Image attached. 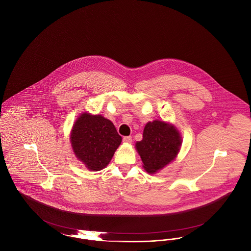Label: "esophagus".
Returning <instances> with one entry per match:
<instances>
[{
  "label": "esophagus",
  "instance_id": "34e87169",
  "mask_svg": "<svg viewBox=\"0 0 251 251\" xmlns=\"http://www.w3.org/2000/svg\"><path fill=\"white\" fill-rule=\"evenodd\" d=\"M123 141L125 143H131L132 138H131V136H125V137H123Z\"/></svg>",
  "mask_w": 251,
  "mask_h": 251
}]
</instances>
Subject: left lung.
<instances>
[{"label": "left lung", "mask_w": 251, "mask_h": 251, "mask_svg": "<svg viewBox=\"0 0 251 251\" xmlns=\"http://www.w3.org/2000/svg\"><path fill=\"white\" fill-rule=\"evenodd\" d=\"M180 143L181 138L175 127L164 121L154 120L147 123L143 139L135 147L146 171L154 173L176 158Z\"/></svg>", "instance_id": "obj_1"}]
</instances>
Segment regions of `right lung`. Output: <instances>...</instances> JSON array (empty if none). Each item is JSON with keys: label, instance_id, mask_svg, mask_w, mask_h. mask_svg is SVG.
I'll return each mask as SVG.
<instances>
[{"label": "right lung", "instance_id": "right-lung-1", "mask_svg": "<svg viewBox=\"0 0 251 251\" xmlns=\"http://www.w3.org/2000/svg\"><path fill=\"white\" fill-rule=\"evenodd\" d=\"M71 140L78 159L88 169L98 171L109 164L121 136L110 120L84 113L73 126Z\"/></svg>", "mask_w": 251, "mask_h": 251}]
</instances>
